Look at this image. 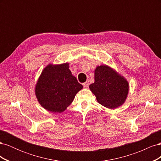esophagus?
<instances>
[{
  "label": "esophagus",
  "instance_id": "obj_1",
  "mask_svg": "<svg viewBox=\"0 0 161 161\" xmlns=\"http://www.w3.org/2000/svg\"><path fill=\"white\" fill-rule=\"evenodd\" d=\"M89 81H86L85 82H84L83 83V86L85 87V88H87V87L89 86Z\"/></svg>",
  "mask_w": 161,
  "mask_h": 161
}]
</instances>
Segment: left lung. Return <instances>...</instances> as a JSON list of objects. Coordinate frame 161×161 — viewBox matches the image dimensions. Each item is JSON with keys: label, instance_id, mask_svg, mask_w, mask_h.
I'll use <instances>...</instances> for the list:
<instances>
[{"label": "left lung", "instance_id": "1", "mask_svg": "<svg viewBox=\"0 0 161 161\" xmlns=\"http://www.w3.org/2000/svg\"><path fill=\"white\" fill-rule=\"evenodd\" d=\"M99 103L114 109L122 105L129 92V83L125 78L108 65L97 66L95 82L89 85Z\"/></svg>", "mask_w": 161, "mask_h": 161}]
</instances>
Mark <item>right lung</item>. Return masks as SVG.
Wrapping results in <instances>:
<instances>
[{
    "instance_id": "obj_1",
    "label": "right lung",
    "mask_w": 161,
    "mask_h": 161,
    "mask_svg": "<svg viewBox=\"0 0 161 161\" xmlns=\"http://www.w3.org/2000/svg\"><path fill=\"white\" fill-rule=\"evenodd\" d=\"M83 86L72 75L69 63L49 64L41 73L35 87L39 103L53 113L64 111Z\"/></svg>"
}]
</instances>
